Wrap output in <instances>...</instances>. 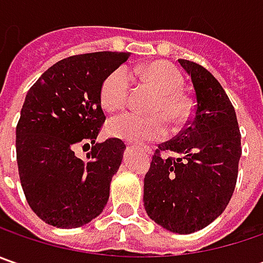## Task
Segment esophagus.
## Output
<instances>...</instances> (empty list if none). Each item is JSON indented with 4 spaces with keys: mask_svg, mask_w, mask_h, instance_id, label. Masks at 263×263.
Instances as JSON below:
<instances>
[{
    "mask_svg": "<svg viewBox=\"0 0 263 263\" xmlns=\"http://www.w3.org/2000/svg\"><path fill=\"white\" fill-rule=\"evenodd\" d=\"M127 145H130V143H127ZM142 147H143L145 151H149V147H146V146H142Z\"/></svg>",
    "mask_w": 263,
    "mask_h": 263,
    "instance_id": "34e87169",
    "label": "esophagus"
}]
</instances>
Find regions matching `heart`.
<instances>
[{"instance_id": "1", "label": "heart", "mask_w": 263, "mask_h": 263, "mask_svg": "<svg viewBox=\"0 0 263 263\" xmlns=\"http://www.w3.org/2000/svg\"><path fill=\"white\" fill-rule=\"evenodd\" d=\"M140 76L157 98L152 101L151 117H140L124 112L112 117L106 124V133L128 142L158 140L168 135V123L181 126L190 114V104L180 89L183 76L176 67L167 63H152L142 68ZM132 89V74L127 67H118L111 71L101 87V104L106 111H117L126 105Z\"/></svg>"}]
</instances>
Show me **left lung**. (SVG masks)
<instances>
[{
	"instance_id": "left-lung-1",
	"label": "left lung",
	"mask_w": 263,
	"mask_h": 263,
	"mask_svg": "<svg viewBox=\"0 0 263 263\" xmlns=\"http://www.w3.org/2000/svg\"><path fill=\"white\" fill-rule=\"evenodd\" d=\"M193 85V114L174 139L159 143L145 176L147 215L173 233L209 226L233 196L241 155L234 106L205 67L178 60Z\"/></svg>"
}]
</instances>
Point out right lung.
<instances>
[{
	"label": "right lung",
	"instance_id": "obj_1",
	"mask_svg": "<svg viewBox=\"0 0 263 263\" xmlns=\"http://www.w3.org/2000/svg\"><path fill=\"white\" fill-rule=\"evenodd\" d=\"M127 58L109 51L68 57L26 95L15 127L18 176L29 206L49 226L82 227L105 208L126 145L117 137L96 142L105 121L101 87ZM79 144L85 158L74 155Z\"/></svg>",
	"mask_w": 263,
	"mask_h": 263
}]
</instances>
